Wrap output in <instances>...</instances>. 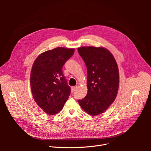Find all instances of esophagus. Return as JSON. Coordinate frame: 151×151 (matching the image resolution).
<instances>
[{
    "label": "esophagus",
    "mask_w": 151,
    "mask_h": 151,
    "mask_svg": "<svg viewBox=\"0 0 151 151\" xmlns=\"http://www.w3.org/2000/svg\"><path fill=\"white\" fill-rule=\"evenodd\" d=\"M77 88V86H74V87H72V92L73 93Z\"/></svg>",
    "instance_id": "obj_1"
}]
</instances>
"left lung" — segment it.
Wrapping results in <instances>:
<instances>
[{
  "mask_svg": "<svg viewBox=\"0 0 151 151\" xmlns=\"http://www.w3.org/2000/svg\"><path fill=\"white\" fill-rule=\"evenodd\" d=\"M87 68L88 93L78 100L82 109L92 116L104 112L114 103L119 88V76L112 54L103 47L78 48Z\"/></svg>",
  "mask_w": 151,
  "mask_h": 151,
  "instance_id": "left-lung-1",
  "label": "left lung"
}]
</instances>
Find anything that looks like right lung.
Wrapping results in <instances>:
<instances>
[{
    "label": "right lung",
    "mask_w": 151,
    "mask_h": 151,
    "mask_svg": "<svg viewBox=\"0 0 151 151\" xmlns=\"http://www.w3.org/2000/svg\"><path fill=\"white\" fill-rule=\"evenodd\" d=\"M75 52L74 48L57 47L40 54L30 73V87L35 102L46 114L58 113L70 94L62 68Z\"/></svg>",
    "instance_id": "obj_1"
}]
</instances>
